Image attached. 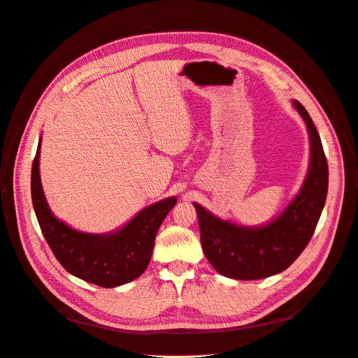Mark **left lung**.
I'll return each mask as SVG.
<instances>
[{"label": "left lung", "mask_w": 358, "mask_h": 358, "mask_svg": "<svg viewBox=\"0 0 358 358\" xmlns=\"http://www.w3.org/2000/svg\"><path fill=\"white\" fill-rule=\"evenodd\" d=\"M292 104L308 127L310 162L305 183L287 209L267 225L243 227L216 218L194 203L203 252L227 278L251 280L282 272L308 246L320 221L329 188L327 158L309 113L299 101Z\"/></svg>", "instance_id": "obj_1"}]
</instances>
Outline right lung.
<instances>
[{
  "label": "right lung",
  "instance_id": "add662e5",
  "mask_svg": "<svg viewBox=\"0 0 358 358\" xmlns=\"http://www.w3.org/2000/svg\"><path fill=\"white\" fill-rule=\"evenodd\" d=\"M38 158L40 143L31 170L32 206L41 233L61 266L69 273L103 288L128 284L142 275L152 257L159 225L176 204V197L148 206L115 233H80L50 212L40 182Z\"/></svg>",
  "mask_w": 358,
  "mask_h": 358
}]
</instances>
